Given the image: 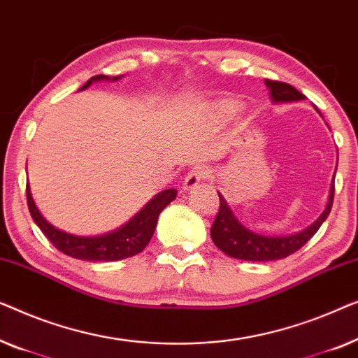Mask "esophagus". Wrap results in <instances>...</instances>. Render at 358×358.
<instances>
[{"instance_id": "esophagus-1", "label": "esophagus", "mask_w": 358, "mask_h": 358, "mask_svg": "<svg viewBox=\"0 0 358 358\" xmlns=\"http://www.w3.org/2000/svg\"><path fill=\"white\" fill-rule=\"evenodd\" d=\"M208 175H209V170L206 165H194V167L191 169L188 173H186L185 181H183V188L185 189L194 188V186H198L204 178H208Z\"/></svg>"}]
</instances>
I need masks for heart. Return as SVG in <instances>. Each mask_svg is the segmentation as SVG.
Returning <instances> with one entry per match:
<instances>
[{"label": "heart", "instance_id": "1", "mask_svg": "<svg viewBox=\"0 0 358 358\" xmlns=\"http://www.w3.org/2000/svg\"><path fill=\"white\" fill-rule=\"evenodd\" d=\"M225 108H230V105H225Z\"/></svg>", "mask_w": 358, "mask_h": 358}]
</instances>
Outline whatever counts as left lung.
<instances>
[{
	"label": "left lung",
	"mask_w": 358,
	"mask_h": 358,
	"mask_svg": "<svg viewBox=\"0 0 358 358\" xmlns=\"http://www.w3.org/2000/svg\"><path fill=\"white\" fill-rule=\"evenodd\" d=\"M266 85H268L269 89L273 103H289L305 100V95L299 92L295 87H292L290 84L266 79ZM316 112H318V108H316ZM332 199H334V177H332L326 208L313 224L308 225L305 230L296 231V234L274 236L258 234V231H253L248 227H245V225L236 219V215L231 213L230 206L227 204V201L224 199V196L219 193L220 209L217 215H215L213 227H210V238H213L215 246H217L222 253L230 256V258L243 261L284 259L292 253H295L296 250H300L301 246L318 231L321 224L328 219V215L331 213Z\"/></svg>",
	"instance_id": "1"
}]
</instances>
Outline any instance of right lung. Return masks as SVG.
<instances>
[{
    "mask_svg": "<svg viewBox=\"0 0 358 358\" xmlns=\"http://www.w3.org/2000/svg\"><path fill=\"white\" fill-rule=\"evenodd\" d=\"M120 79H122V76L110 78L99 74V76L90 78L79 90L87 89L90 84L100 83V80H112V83H115V80ZM175 198H177V189L169 188L160 191L134 217H131L120 229L103 235L83 236L69 234V231H64L55 227L53 224H50L43 217L42 213H40L37 206H35L32 193H30V186L27 183V204L34 222L38 225L43 235L52 241L55 248H58L64 255L71 256V258L83 261H118L141 253L148 246L150 238H152L154 230L157 227L159 214Z\"/></svg>",
    "mask_w": 358,
    "mask_h": 358,
    "instance_id": "1",
    "label": "right lung"
}]
</instances>
